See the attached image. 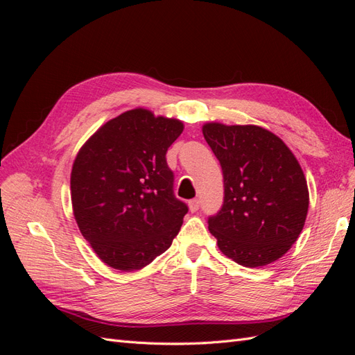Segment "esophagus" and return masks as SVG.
I'll list each match as a JSON object with an SVG mask.
<instances>
[{
	"label": "esophagus",
	"instance_id": "esophagus-1",
	"mask_svg": "<svg viewBox=\"0 0 355 355\" xmlns=\"http://www.w3.org/2000/svg\"><path fill=\"white\" fill-rule=\"evenodd\" d=\"M200 209V200L194 198V200H189V210L192 213H196Z\"/></svg>",
	"mask_w": 355,
	"mask_h": 355
}]
</instances>
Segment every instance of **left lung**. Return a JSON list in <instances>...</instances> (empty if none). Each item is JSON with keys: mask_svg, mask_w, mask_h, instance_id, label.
<instances>
[{"mask_svg": "<svg viewBox=\"0 0 355 355\" xmlns=\"http://www.w3.org/2000/svg\"><path fill=\"white\" fill-rule=\"evenodd\" d=\"M202 135L223 175V204L207 220L220 252L247 268L277 261L297 240L308 213L297 159L257 125L209 123Z\"/></svg>", "mask_w": 355, "mask_h": 355, "instance_id": "obj_1", "label": "left lung"}]
</instances>
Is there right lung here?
<instances>
[{
  "label": "right lung",
  "instance_id": "1",
  "mask_svg": "<svg viewBox=\"0 0 355 355\" xmlns=\"http://www.w3.org/2000/svg\"><path fill=\"white\" fill-rule=\"evenodd\" d=\"M179 120L132 110L103 124L73 161L71 200L83 237L102 262L135 271L164 253L188 206L175 197L166 154Z\"/></svg>",
  "mask_w": 355,
  "mask_h": 355
}]
</instances>
